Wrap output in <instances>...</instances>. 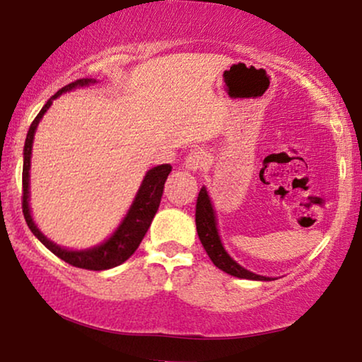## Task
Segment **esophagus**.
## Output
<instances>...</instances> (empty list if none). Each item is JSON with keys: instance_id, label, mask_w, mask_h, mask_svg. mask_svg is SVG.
Here are the masks:
<instances>
[{"instance_id": "obj_1", "label": "esophagus", "mask_w": 362, "mask_h": 362, "mask_svg": "<svg viewBox=\"0 0 362 362\" xmlns=\"http://www.w3.org/2000/svg\"><path fill=\"white\" fill-rule=\"evenodd\" d=\"M207 163V153L204 150H192L189 155L186 156L185 166L189 171H199L206 166Z\"/></svg>"}]
</instances>
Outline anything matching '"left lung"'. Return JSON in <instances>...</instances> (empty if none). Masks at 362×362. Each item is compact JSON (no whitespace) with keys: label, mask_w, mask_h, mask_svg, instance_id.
Wrapping results in <instances>:
<instances>
[{"label":"left lung","mask_w":362,"mask_h":362,"mask_svg":"<svg viewBox=\"0 0 362 362\" xmlns=\"http://www.w3.org/2000/svg\"><path fill=\"white\" fill-rule=\"evenodd\" d=\"M196 229L197 235H199V240L202 247H204L207 255L212 260L217 269H221L226 274L239 276V279H247V280H272L270 276H262L257 275L254 272L244 269V267L237 264V262L232 259V257L227 254L224 245L221 242L219 230H217V219L214 207H212L211 197L207 194V189L204 186L201 187L199 196H197L196 202Z\"/></svg>","instance_id":"8db88e82"}]
</instances>
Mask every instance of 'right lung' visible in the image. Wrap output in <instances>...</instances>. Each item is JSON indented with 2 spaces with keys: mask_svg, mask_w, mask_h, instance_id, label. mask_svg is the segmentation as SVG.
Returning <instances> with one entry per match:
<instances>
[{
  "mask_svg": "<svg viewBox=\"0 0 362 362\" xmlns=\"http://www.w3.org/2000/svg\"><path fill=\"white\" fill-rule=\"evenodd\" d=\"M95 78H77L76 82L69 83V86L62 87L61 90H57L56 95H52L46 102V105L41 108V112L37 113V117L34 118L31 127H29L26 143H24V163H23V214L26 219V224L34 235L52 252L54 255H57L59 259L67 262L69 265L78 267V269L86 270H107L113 269V267L123 264V262L130 259L133 252L138 249V245L141 244L143 237L150 229L153 217H155L158 207H160L163 189H165V182L168 180V175L171 173V165H160L151 168L143 177L140 189H138L135 201L128 209L125 219L122 221V224L117 227V230L113 232L110 239L102 242L100 245L92 247V249L86 250H69L64 247L54 244L52 240H49L41 230L37 229V226L34 224L31 209H29V170H31V151H33V141H34V133L36 128L44 117V113L47 112V108L52 105L54 98L62 95L64 92L74 90L77 87H87L90 83H95Z\"/></svg>",
  "mask_w": 362,
  "mask_h": 362,
  "instance_id": "add662e5",
  "label": "right lung"
}]
</instances>
